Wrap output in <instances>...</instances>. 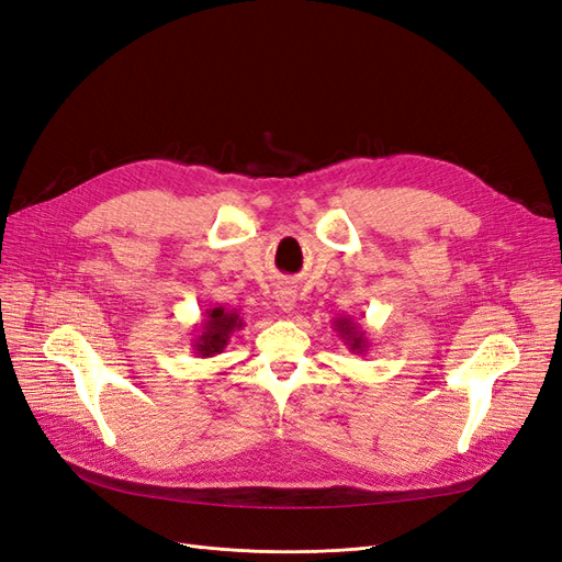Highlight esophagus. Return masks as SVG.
I'll list each match as a JSON object with an SVG mask.
<instances>
[{
    "instance_id": "obj_1",
    "label": "esophagus",
    "mask_w": 562,
    "mask_h": 562,
    "mask_svg": "<svg viewBox=\"0 0 562 562\" xmlns=\"http://www.w3.org/2000/svg\"><path fill=\"white\" fill-rule=\"evenodd\" d=\"M274 297H277V307H279L281 312L291 314V312L295 310L297 295H295V291H293L291 285H279V288H277V293H274Z\"/></svg>"
}]
</instances>
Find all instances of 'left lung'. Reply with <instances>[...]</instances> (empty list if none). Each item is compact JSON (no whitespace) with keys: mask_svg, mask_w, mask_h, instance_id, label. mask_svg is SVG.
Returning a JSON list of instances; mask_svg holds the SVG:
<instances>
[{"mask_svg":"<svg viewBox=\"0 0 562 562\" xmlns=\"http://www.w3.org/2000/svg\"><path fill=\"white\" fill-rule=\"evenodd\" d=\"M333 330L337 333V337L342 339V342L349 347L351 353H366L370 342L366 337V330L359 326V323H353L351 316H337L333 321Z\"/></svg>","mask_w":562,"mask_h":562,"instance_id":"left-lung-1","label":"left lung"}]
</instances>
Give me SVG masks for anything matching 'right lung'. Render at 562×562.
Masks as SVG:
<instances>
[{
  "instance_id": "right-lung-1",
  "label": "right lung",
  "mask_w": 562,
  "mask_h": 562,
  "mask_svg": "<svg viewBox=\"0 0 562 562\" xmlns=\"http://www.w3.org/2000/svg\"><path fill=\"white\" fill-rule=\"evenodd\" d=\"M241 328H244V318L236 310H225V307L206 310V318L201 323V333L192 339L194 353H199L201 359H211V356L220 353L227 347L232 333Z\"/></svg>"
}]
</instances>
